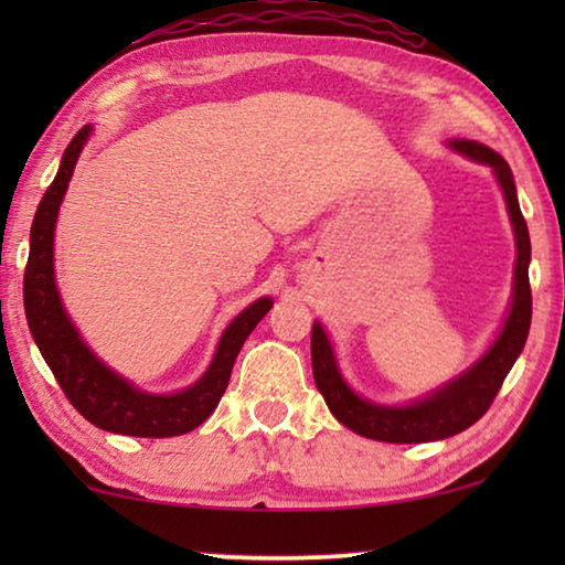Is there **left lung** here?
Listing matches in <instances>:
<instances>
[{"label":"left lung","mask_w":565,"mask_h":565,"mask_svg":"<svg viewBox=\"0 0 565 565\" xmlns=\"http://www.w3.org/2000/svg\"><path fill=\"white\" fill-rule=\"evenodd\" d=\"M455 151L466 157L483 161L493 167L499 177L501 190H504L509 218H512L516 234V269H514V300L509 319L504 323L497 344L486 352V358L470 367L458 381L445 385L443 391L431 393L429 398L419 404L404 408H385L362 401L360 396L347 388V383L339 375L334 354H331L329 339L323 334L321 323H313L311 331V362H313V381L321 391L323 401L331 408L344 427L358 431L362 437L381 439V443H431V439H445L468 429L481 416L489 412V406L497 398V393L509 375V370L520 358L532 321V290H530V231L524 223V215L516 203L514 177L512 169L497 151L476 141H450Z\"/></svg>","instance_id":"obj_1"}]
</instances>
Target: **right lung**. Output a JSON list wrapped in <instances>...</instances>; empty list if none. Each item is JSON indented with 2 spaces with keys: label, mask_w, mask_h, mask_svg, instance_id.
<instances>
[{
  "label": "right lung",
  "mask_w": 565,
  "mask_h": 565,
  "mask_svg": "<svg viewBox=\"0 0 565 565\" xmlns=\"http://www.w3.org/2000/svg\"><path fill=\"white\" fill-rule=\"evenodd\" d=\"M89 136V126L66 146L56 180L49 184L38 205L33 228H30V254L22 277V298L25 316L38 350L49 362L61 391L84 419L105 431L130 437H177L200 427L215 412L226 393L231 370L246 337L265 319L273 300L259 298L234 319L223 331L218 350L207 373L192 388L174 396H151L136 391L134 385L115 375L92 354L76 334L72 321L66 319L53 282V226L64 192L72 180L74 164Z\"/></svg>",
  "instance_id": "add662e5"
}]
</instances>
